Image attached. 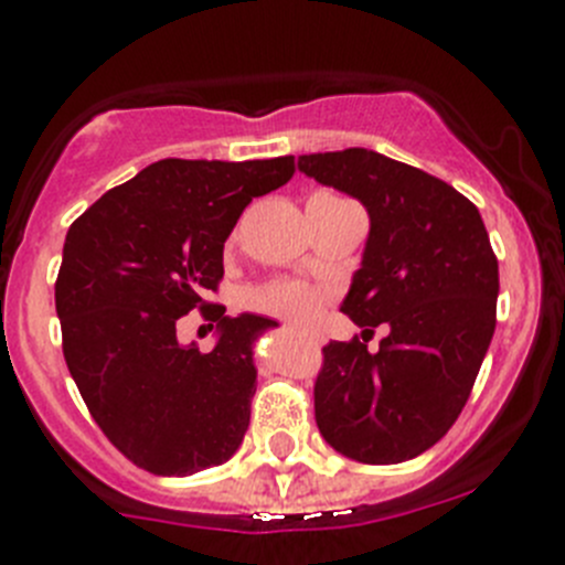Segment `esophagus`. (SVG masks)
<instances>
[{
  "label": "esophagus",
  "mask_w": 565,
  "mask_h": 565,
  "mask_svg": "<svg viewBox=\"0 0 565 565\" xmlns=\"http://www.w3.org/2000/svg\"><path fill=\"white\" fill-rule=\"evenodd\" d=\"M311 339H315V337H311ZM315 342H317V339H315Z\"/></svg>",
  "instance_id": "esophagus-1"
}]
</instances>
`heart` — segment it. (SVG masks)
I'll list each match as a JSON object with an SVG mask.
<instances>
[{
  "label": "heart",
  "mask_w": 565,
  "mask_h": 565,
  "mask_svg": "<svg viewBox=\"0 0 565 565\" xmlns=\"http://www.w3.org/2000/svg\"><path fill=\"white\" fill-rule=\"evenodd\" d=\"M254 303L267 315H276L295 326H311L322 311V295L306 284H270L254 295Z\"/></svg>",
  "instance_id": "1"
}]
</instances>
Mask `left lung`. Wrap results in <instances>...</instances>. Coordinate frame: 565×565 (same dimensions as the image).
Here are the masks:
<instances>
[{
  "label": "left lung",
  "mask_w": 565,
  "mask_h": 565,
  "mask_svg": "<svg viewBox=\"0 0 565 565\" xmlns=\"http://www.w3.org/2000/svg\"><path fill=\"white\" fill-rule=\"evenodd\" d=\"M298 171L364 204L370 234L339 309L364 333L388 328L377 353L366 339L322 348L317 428L353 461H411L452 428L494 337L500 267L483 217L447 182L370 149L303 154Z\"/></svg>",
  "instance_id": "obj_1"
}]
</instances>
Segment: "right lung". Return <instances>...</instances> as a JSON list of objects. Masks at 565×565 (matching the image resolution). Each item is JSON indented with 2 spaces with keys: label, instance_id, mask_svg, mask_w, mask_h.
<instances>
[{
  "label": "right lung",
  "instance_id": "1",
  "mask_svg": "<svg viewBox=\"0 0 565 565\" xmlns=\"http://www.w3.org/2000/svg\"><path fill=\"white\" fill-rule=\"evenodd\" d=\"M292 157L160 160L107 190L71 223L54 284L63 355L109 441L154 475L228 461L256 392L254 344L278 322L206 303L223 278V243L245 206L287 184ZM201 308L218 322L210 354L175 322Z\"/></svg>",
  "mask_w": 565,
  "mask_h": 565
}]
</instances>
